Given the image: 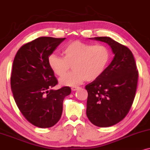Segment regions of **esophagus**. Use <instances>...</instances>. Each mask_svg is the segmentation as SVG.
I'll return each instance as SVG.
<instances>
[{
	"label": "esophagus",
	"mask_w": 150,
	"mask_h": 150,
	"mask_svg": "<svg viewBox=\"0 0 150 150\" xmlns=\"http://www.w3.org/2000/svg\"><path fill=\"white\" fill-rule=\"evenodd\" d=\"M78 86H72L71 87V89H72V91H76V90L78 89Z\"/></svg>",
	"instance_id": "1"
}]
</instances>
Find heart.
I'll return each instance as SVG.
<instances>
[{"instance_id": "obj_1", "label": "heart", "mask_w": 150, "mask_h": 150, "mask_svg": "<svg viewBox=\"0 0 150 150\" xmlns=\"http://www.w3.org/2000/svg\"><path fill=\"white\" fill-rule=\"evenodd\" d=\"M64 57L51 54L48 64L54 73L62 77L73 66V71L60 79L63 85L74 86L85 79L90 82L97 79L105 69L110 59V52L103 45L73 41L63 50Z\"/></svg>"}]
</instances>
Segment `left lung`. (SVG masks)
<instances>
[{"label":"left lung","mask_w":150,"mask_h":150,"mask_svg":"<svg viewBox=\"0 0 150 150\" xmlns=\"http://www.w3.org/2000/svg\"><path fill=\"white\" fill-rule=\"evenodd\" d=\"M94 39L108 43L115 57L103 73L85 86L86 116L95 126L108 127L123 120L129 113L136 95L138 71L127 47L109 37Z\"/></svg>","instance_id":"obj_1"}]
</instances>
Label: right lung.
Instances as JSON below:
<instances>
[{
  "label": "right lung",
  "mask_w": 150,
  "mask_h": 150,
  "mask_svg": "<svg viewBox=\"0 0 150 150\" xmlns=\"http://www.w3.org/2000/svg\"><path fill=\"white\" fill-rule=\"evenodd\" d=\"M64 38L40 37L23 45L14 57L10 77L18 108L33 125L50 128L60 120L63 101L71 93L69 86L52 89L58 84L48 57Z\"/></svg>",
  "instance_id": "add662e5"
}]
</instances>
